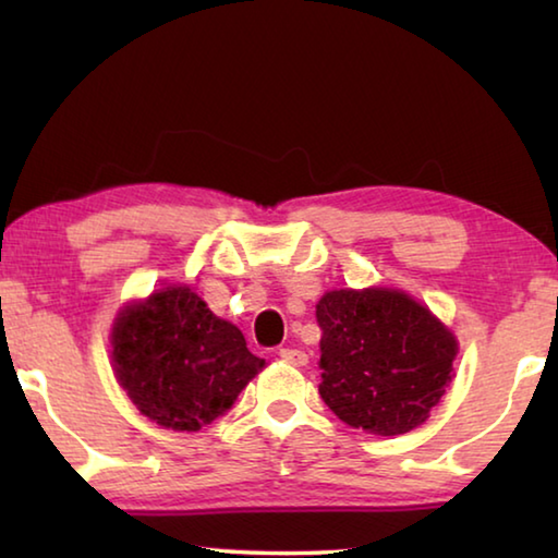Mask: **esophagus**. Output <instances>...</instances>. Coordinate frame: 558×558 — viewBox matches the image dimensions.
<instances>
[{
	"label": "esophagus",
	"mask_w": 558,
	"mask_h": 558,
	"mask_svg": "<svg viewBox=\"0 0 558 558\" xmlns=\"http://www.w3.org/2000/svg\"><path fill=\"white\" fill-rule=\"evenodd\" d=\"M278 356L282 359V362H288V364H292V366H305V364H307V354L302 352V349H290V347H286V349H280Z\"/></svg>",
	"instance_id": "1"
}]
</instances>
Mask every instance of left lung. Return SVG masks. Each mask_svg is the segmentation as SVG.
<instances>
[{
    "instance_id": "left-lung-1",
    "label": "left lung",
    "mask_w": 558,
    "mask_h": 558,
    "mask_svg": "<svg viewBox=\"0 0 558 558\" xmlns=\"http://www.w3.org/2000/svg\"><path fill=\"white\" fill-rule=\"evenodd\" d=\"M317 325L319 396L347 426L401 436L446 393L456 337L403 292L332 290L317 302Z\"/></svg>"
}]
</instances>
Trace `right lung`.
<instances>
[{"label": "right lung", "mask_w": 558, "mask_h": 558, "mask_svg": "<svg viewBox=\"0 0 558 558\" xmlns=\"http://www.w3.org/2000/svg\"><path fill=\"white\" fill-rule=\"evenodd\" d=\"M112 364L149 421L192 433L229 411L266 359L251 354L241 329L196 292L167 288L118 315Z\"/></svg>", "instance_id": "add662e5"}]
</instances>
